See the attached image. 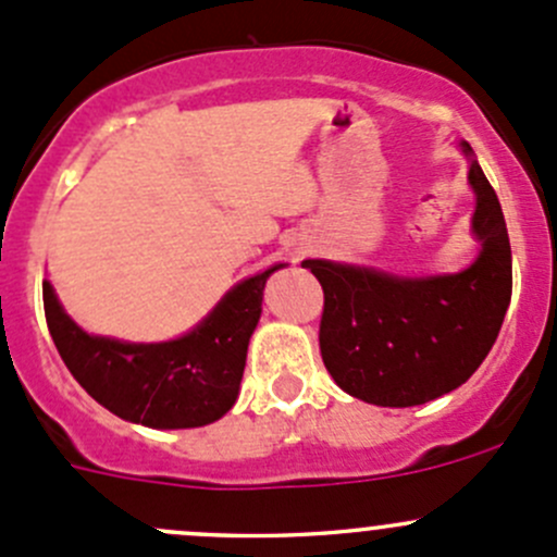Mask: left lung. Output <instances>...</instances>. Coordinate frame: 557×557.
Returning <instances> with one entry per match:
<instances>
[{
	"instance_id": "1",
	"label": "left lung",
	"mask_w": 557,
	"mask_h": 557,
	"mask_svg": "<svg viewBox=\"0 0 557 557\" xmlns=\"http://www.w3.org/2000/svg\"><path fill=\"white\" fill-rule=\"evenodd\" d=\"M480 256L458 274L396 277L310 258L323 285L320 356L334 383L377 407H414L463 385L491 352L512 299V247L502 205L469 143Z\"/></svg>"
}]
</instances>
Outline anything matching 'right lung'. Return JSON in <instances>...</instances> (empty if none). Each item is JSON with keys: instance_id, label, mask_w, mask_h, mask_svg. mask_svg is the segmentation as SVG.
Returning <instances> with one entry per match:
<instances>
[{"instance_id": "obj_1", "label": "right lung", "mask_w": 557, "mask_h": 557, "mask_svg": "<svg viewBox=\"0 0 557 557\" xmlns=\"http://www.w3.org/2000/svg\"><path fill=\"white\" fill-rule=\"evenodd\" d=\"M280 267L234 285L194 331L159 345L86 334L50 283H42L45 320L72 377L112 414L148 429H199L237 401L263 285Z\"/></svg>"}]
</instances>
